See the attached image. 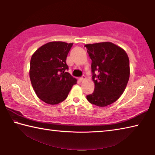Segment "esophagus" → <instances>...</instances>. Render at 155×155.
I'll list each match as a JSON object with an SVG mask.
<instances>
[{
  "label": "esophagus",
  "mask_w": 155,
  "mask_h": 155,
  "mask_svg": "<svg viewBox=\"0 0 155 155\" xmlns=\"http://www.w3.org/2000/svg\"><path fill=\"white\" fill-rule=\"evenodd\" d=\"M85 78H86V77H85V76H83L82 77H81V78H79V80H80L81 81H83L84 80H85Z\"/></svg>",
  "instance_id": "34e87169"
}]
</instances>
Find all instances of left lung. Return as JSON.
Wrapping results in <instances>:
<instances>
[{
    "label": "left lung",
    "mask_w": 155,
    "mask_h": 155,
    "mask_svg": "<svg viewBox=\"0 0 155 155\" xmlns=\"http://www.w3.org/2000/svg\"><path fill=\"white\" fill-rule=\"evenodd\" d=\"M91 59L94 92L87 96L91 104L106 107L124 92L130 76L129 59L124 49L111 42L86 44Z\"/></svg>",
    "instance_id": "left-lung-1"
}]
</instances>
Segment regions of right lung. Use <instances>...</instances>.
Masks as SVG:
<instances>
[{
	"instance_id": "add662e5",
	"label": "right lung",
	"mask_w": 155,
	"mask_h": 155,
	"mask_svg": "<svg viewBox=\"0 0 155 155\" xmlns=\"http://www.w3.org/2000/svg\"><path fill=\"white\" fill-rule=\"evenodd\" d=\"M73 43L51 41L40 47L31 57L29 76L39 98L49 104H57L67 98L77 80L72 77L66 64Z\"/></svg>"
}]
</instances>
